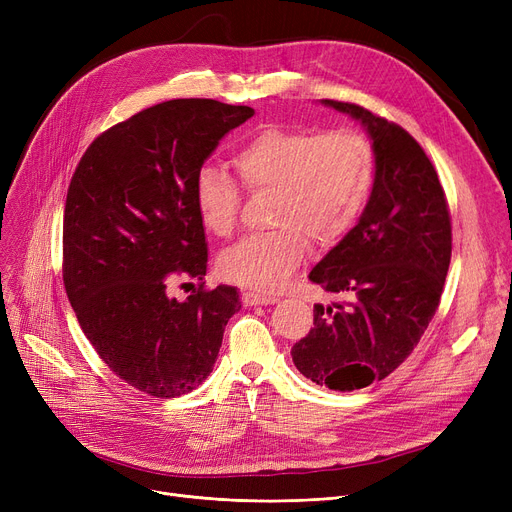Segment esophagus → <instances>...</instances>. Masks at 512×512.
Here are the masks:
<instances>
[{"instance_id":"esophagus-1","label":"esophagus","mask_w":512,"mask_h":512,"mask_svg":"<svg viewBox=\"0 0 512 512\" xmlns=\"http://www.w3.org/2000/svg\"><path fill=\"white\" fill-rule=\"evenodd\" d=\"M278 297H274V294H263V292H242V303H245L247 307H253V305H272L276 303Z\"/></svg>"}]
</instances>
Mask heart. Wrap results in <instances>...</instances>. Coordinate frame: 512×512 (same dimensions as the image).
Returning <instances> with one entry per match:
<instances>
[{
    "instance_id": "b5f03b06",
    "label": "heart",
    "mask_w": 512,
    "mask_h": 512,
    "mask_svg": "<svg viewBox=\"0 0 512 512\" xmlns=\"http://www.w3.org/2000/svg\"><path fill=\"white\" fill-rule=\"evenodd\" d=\"M232 168L247 193L272 195L267 209L276 228L228 249L220 272L245 288L276 292L303 263L309 240L332 247L357 224L373 188L375 153L357 130L265 126L234 149ZM193 199L207 232H236L242 195L224 170L203 166Z\"/></svg>"
}]
</instances>
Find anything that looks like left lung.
<instances>
[{"mask_svg":"<svg viewBox=\"0 0 512 512\" xmlns=\"http://www.w3.org/2000/svg\"><path fill=\"white\" fill-rule=\"evenodd\" d=\"M373 141V191L359 224L309 280L342 297L313 307L292 346L297 369L330 390H361L405 361L436 315L452 255V226L436 168L411 134L357 103L324 99Z\"/></svg>","mask_w":512,"mask_h":512,"instance_id":"1","label":"left lung"}]
</instances>
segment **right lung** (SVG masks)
Listing matches in <instances>:
<instances>
[{
  "label": "right lung",
  "mask_w": 512,
  "mask_h": 512,
  "mask_svg": "<svg viewBox=\"0 0 512 512\" xmlns=\"http://www.w3.org/2000/svg\"><path fill=\"white\" fill-rule=\"evenodd\" d=\"M253 114L215 99L157 103L101 132L72 174L62 240L68 301L101 361L149 396L195 390L240 309L234 286L201 282L182 303L168 288L207 272L195 176Z\"/></svg>",
  "instance_id": "obj_1"
}]
</instances>
